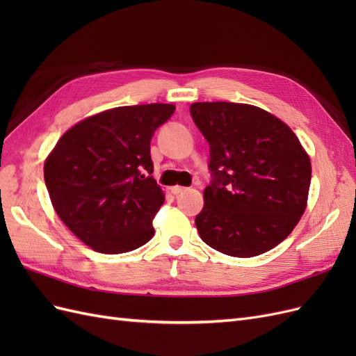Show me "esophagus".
<instances>
[{"label":"esophagus","mask_w":356,"mask_h":356,"mask_svg":"<svg viewBox=\"0 0 356 356\" xmlns=\"http://www.w3.org/2000/svg\"><path fill=\"white\" fill-rule=\"evenodd\" d=\"M186 190H187L186 187H181V186L170 187V193H172V195H181V193H184Z\"/></svg>","instance_id":"1"}]
</instances>
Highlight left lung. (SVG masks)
I'll return each instance as SVG.
<instances>
[{
  "label": "left lung",
  "mask_w": 356,
  "mask_h": 356,
  "mask_svg": "<svg viewBox=\"0 0 356 356\" xmlns=\"http://www.w3.org/2000/svg\"><path fill=\"white\" fill-rule=\"evenodd\" d=\"M190 113L209 143L213 177L195 221L202 241L230 257L270 251L306 211V149L281 118L255 105L195 102Z\"/></svg>",
  "instance_id": "obj_1"
}]
</instances>
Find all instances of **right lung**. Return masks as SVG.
Here are the masks:
<instances>
[{"label":"right lung","mask_w":356,"mask_h":356,"mask_svg":"<svg viewBox=\"0 0 356 356\" xmlns=\"http://www.w3.org/2000/svg\"><path fill=\"white\" fill-rule=\"evenodd\" d=\"M174 104L117 106L70 127L44 161L49 196L63 224L102 254H123L154 236L165 202L149 156Z\"/></svg>","instance_id":"1"}]
</instances>
